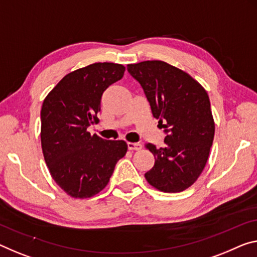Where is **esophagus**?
I'll list each match as a JSON object with an SVG mask.
<instances>
[{
    "label": "esophagus",
    "mask_w": 257,
    "mask_h": 257,
    "mask_svg": "<svg viewBox=\"0 0 257 257\" xmlns=\"http://www.w3.org/2000/svg\"><path fill=\"white\" fill-rule=\"evenodd\" d=\"M127 145H128V149L130 150V151H140V150H142V148H143V146H142V144H140V143H127Z\"/></svg>",
    "instance_id": "34e87169"
}]
</instances>
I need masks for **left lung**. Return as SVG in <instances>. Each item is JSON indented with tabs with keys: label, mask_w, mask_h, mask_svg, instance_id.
Here are the masks:
<instances>
[{
	"label": "left lung",
	"mask_w": 257,
	"mask_h": 257,
	"mask_svg": "<svg viewBox=\"0 0 257 257\" xmlns=\"http://www.w3.org/2000/svg\"><path fill=\"white\" fill-rule=\"evenodd\" d=\"M141 83L154 117L165 122L164 148H145L154 166L145 174L150 185L162 192H182L200 176L208 160L215 122L208 93L192 76L162 60L129 64Z\"/></svg>",
	"instance_id": "obj_1"
}]
</instances>
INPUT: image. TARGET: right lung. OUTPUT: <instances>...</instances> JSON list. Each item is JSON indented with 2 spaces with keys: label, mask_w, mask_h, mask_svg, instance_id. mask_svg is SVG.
Segmentation results:
<instances>
[{
  "label": "right lung",
  "mask_w": 257,
  "mask_h": 257,
  "mask_svg": "<svg viewBox=\"0 0 257 257\" xmlns=\"http://www.w3.org/2000/svg\"><path fill=\"white\" fill-rule=\"evenodd\" d=\"M121 64L95 63L65 75L41 109V145L51 177L72 198H90L107 185L124 141H106L87 128L98 122L103 92L124 74Z\"/></svg>",
  "instance_id": "add662e5"
}]
</instances>
